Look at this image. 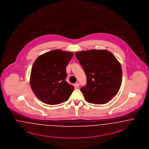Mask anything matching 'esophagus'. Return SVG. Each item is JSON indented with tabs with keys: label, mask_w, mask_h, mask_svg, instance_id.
Listing matches in <instances>:
<instances>
[{
	"label": "esophagus",
	"mask_w": 149,
	"mask_h": 149,
	"mask_svg": "<svg viewBox=\"0 0 149 149\" xmlns=\"http://www.w3.org/2000/svg\"><path fill=\"white\" fill-rule=\"evenodd\" d=\"M74 86H75V88H78L79 86V84L78 83H75V84H74Z\"/></svg>",
	"instance_id": "1"
}]
</instances>
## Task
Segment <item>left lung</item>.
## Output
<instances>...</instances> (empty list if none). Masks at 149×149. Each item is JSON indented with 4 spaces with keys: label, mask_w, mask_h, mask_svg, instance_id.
<instances>
[{
    "label": "left lung",
    "mask_w": 149,
    "mask_h": 149,
    "mask_svg": "<svg viewBox=\"0 0 149 149\" xmlns=\"http://www.w3.org/2000/svg\"><path fill=\"white\" fill-rule=\"evenodd\" d=\"M86 75V84L80 90L87 102L107 103L116 95L122 82L121 65L107 50H90L75 53Z\"/></svg>",
    "instance_id": "8db88e82"
}]
</instances>
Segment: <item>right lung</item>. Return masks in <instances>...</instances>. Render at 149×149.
<instances>
[{"mask_svg": "<svg viewBox=\"0 0 149 149\" xmlns=\"http://www.w3.org/2000/svg\"><path fill=\"white\" fill-rule=\"evenodd\" d=\"M74 54L54 50L39 56L31 68L30 84L36 96L49 105L66 101L74 87L66 81V68Z\"/></svg>", "mask_w": 149, "mask_h": 149, "instance_id": "add662e5", "label": "right lung"}]
</instances>
